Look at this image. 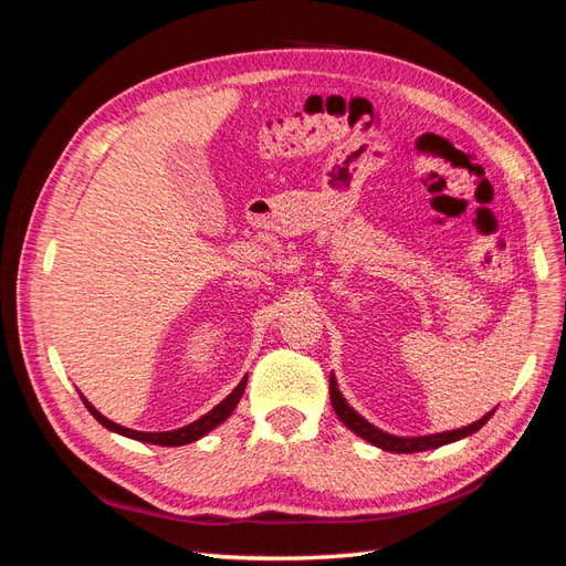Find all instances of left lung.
Masks as SVG:
<instances>
[{"label": "left lung", "instance_id": "left-lung-1", "mask_svg": "<svg viewBox=\"0 0 566 566\" xmlns=\"http://www.w3.org/2000/svg\"><path fill=\"white\" fill-rule=\"evenodd\" d=\"M331 401H333L337 418L345 422L352 432H356L361 439L370 441L373 447L391 451V453H418V451H427V449H439V447H443V443L458 441L462 437L474 434L476 430H482L486 420L493 416V410H491V413H486L482 420H476L468 427H460V430H453V432H439V434H430V437H394V434H387V432L378 430V427H373L368 420L358 416L354 408H349V403L342 399L335 378H331Z\"/></svg>", "mask_w": 566, "mask_h": 566}]
</instances>
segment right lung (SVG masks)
Listing matches in <instances>:
<instances>
[{
    "instance_id": "right-lung-1",
    "label": "right lung",
    "mask_w": 566,
    "mask_h": 566,
    "mask_svg": "<svg viewBox=\"0 0 566 566\" xmlns=\"http://www.w3.org/2000/svg\"><path fill=\"white\" fill-rule=\"evenodd\" d=\"M245 382H248V378H243L241 385H238L224 401L217 403L208 416H202V418H198L196 422L181 427V430H172V432H136V430H127V427L108 420L106 416H101L98 410H96L87 399H84V397H82V401H84V406H87L90 413H92L101 424H104L106 430H111V432H117V434L136 439V441L156 443V447H184V443H191V441L205 437L210 430H214L217 424H221V422H224V420L233 413V408L238 406V401H241V397H243Z\"/></svg>"
}]
</instances>
